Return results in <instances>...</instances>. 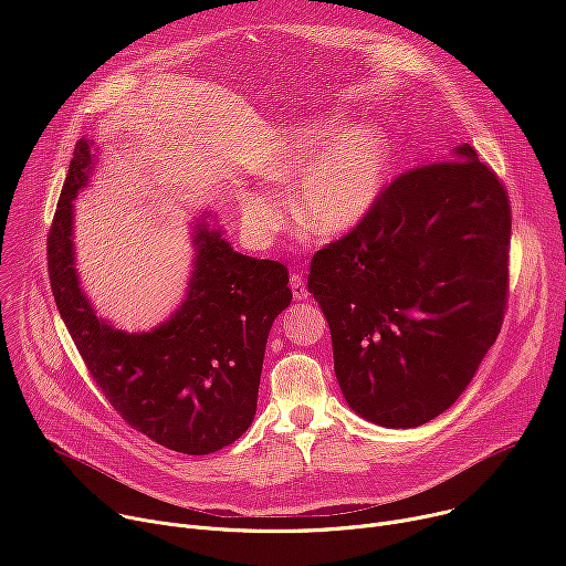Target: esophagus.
<instances>
[{
    "label": "esophagus",
    "instance_id": "esophagus-1",
    "mask_svg": "<svg viewBox=\"0 0 566 566\" xmlns=\"http://www.w3.org/2000/svg\"><path fill=\"white\" fill-rule=\"evenodd\" d=\"M291 291H293L295 300H308V289H306V282H304L302 273L291 275Z\"/></svg>",
    "mask_w": 566,
    "mask_h": 566
}]
</instances>
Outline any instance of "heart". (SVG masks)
Returning a JSON list of instances; mask_svg holds the SVG:
<instances>
[{
    "instance_id": "b5f03b06",
    "label": "heart",
    "mask_w": 566,
    "mask_h": 566,
    "mask_svg": "<svg viewBox=\"0 0 566 566\" xmlns=\"http://www.w3.org/2000/svg\"><path fill=\"white\" fill-rule=\"evenodd\" d=\"M334 123L286 136L264 166L262 177L273 192L251 190L241 197V208L253 230L266 234L282 223V190L303 172L293 212L297 223L315 237H336L360 221L376 199L385 172V143L378 132L356 127L338 136L322 151L311 169V158L325 143Z\"/></svg>"
}]
</instances>
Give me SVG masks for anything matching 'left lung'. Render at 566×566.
Returning <instances> with one entry per match:
<instances>
[{
    "label": "left lung",
    "instance_id": "left-lung-1",
    "mask_svg": "<svg viewBox=\"0 0 566 566\" xmlns=\"http://www.w3.org/2000/svg\"><path fill=\"white\" fill-rule=\"evenodd\" d=\"M511 201L461 145L391 179L365 217L311 260L349 408L417 428L461 396L509 304Z\"/></svg>",
    "mask_w": 566,
    "mask_h": 566
}]
</instances>
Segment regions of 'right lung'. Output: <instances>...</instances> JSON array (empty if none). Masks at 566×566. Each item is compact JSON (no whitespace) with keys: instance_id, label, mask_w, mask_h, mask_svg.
I'll use <instances>...</instances> for the list:
<instances>
[{"instance_id":"obj_1","label":"right lung","mask_w":566,"mask_h":566,"mask_svg":"<svg viewBox=\"0 0 566 566\" xmlns=\"http://www.w3.org/2000/svg\"><path fill=\"white\" fill-rule=\"evenodd\" d=\"M80 138L46 239L55 306L96 385L127 426L184 454L217 452L249 430L273 319L291 304L289 271L234 253L197 223L188 297L164 325L125 334L96 315L73 266V199L92 175Z\"/></svg>"}]
</instances>
